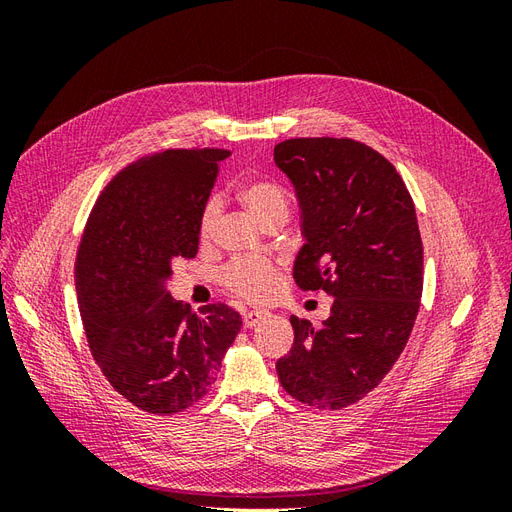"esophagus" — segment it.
<instances>
[{
  "label": "esophagus",
  "mask_w": 512,
  "mask_h": 512,
  "mask_svg": "<svg viewBox=\"0 0 512 512\" xmlns=\"http://www.w3.org/2000/svg\"><path fill=\"white\" fill-rule=\"evenodd\" d=\"M269 316V312L265 309H250V312H245L243 316V327L245 329H254L260 320H265Z\"/></svg>",
  "instance_id": "esophagus-1"
}]
</instances>
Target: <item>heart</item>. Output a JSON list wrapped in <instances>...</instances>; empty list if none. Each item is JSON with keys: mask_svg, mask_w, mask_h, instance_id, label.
I'll return each mask as SVG.
<instances>
[{"mask_svg": "<svg viewBox=\"0 0 512 512\" xmlns=\"http://www.w3.org/2000/svg\"><path fill=\"white\" fill-rule=\"evenodd\" d=\"M241 203L250 209L262 224L286 220L290 211V196L282 183L275 179H252L239 188ZM220 220V200L211 198L200 213V235L211 237ZM222 280L228 290L243 299L265 301L277 288V265L267 258H237L224 269Z\"/></svg>", "mask_w": 512, "mask_h": 512, "instance_id": "b5f03b06", "label": "heart"}]
</instances>
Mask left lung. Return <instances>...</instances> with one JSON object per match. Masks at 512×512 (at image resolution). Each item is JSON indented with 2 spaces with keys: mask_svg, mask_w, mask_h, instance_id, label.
Masks as SVG:
<instances>
[{
  "mask_svg": "<svg viewBox=\"0 0 512 512\" xmlns=\"http://www.w3.org/2000/svg\"><path fill=\"white\" fill-rule=\"evenodd\" d=\"M273 158L301 207L294 282L335 299L320 329L290 318L294 344L275 369L301 404L342 410L376 389L412 333L423 294L414 203L395 166L352 138H290Z\"/></svg>",
  "mask_w": 512,
  "mask_h": 512,
  "instance_id": "8db88e82",
  "label": "left lung"
}]
</instances>
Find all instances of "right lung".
<instances>
[{
  "instance_id": "obj_1",
  "label": "right lung",
  "mask_w": 512,
  "mask_h": 512,
  "mask_svg": "<svg viewBox=\"0 0 512 512\" xmlns=\"http://www.w3.org/2000/svg\"><path fill=\"white\" fill-rule=\"evenodd\" d=\"M226 149H168L108 181L74 262L87 342L113 389L138 410L177 414L207 395L241 331L235 309L190 312L166 290L173 265L198 252L200 213Z\"/></svg>"
}]
</instances>
